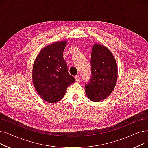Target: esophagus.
I'll return each mask as SVG.
<instances>
[{"mask_svg": "<svg viewBox=\"0 0 148 148\" xmlns=\"http://www.w3.org/2000/svg\"><path fill=\"white\" fill-rule=\"evenodd\" d=\"M75 80H76L77 82L79 81V80H80V75H75Z\"/></svg>", "mask_w": 148, "mask_h": 148, "instance_id": "esophagus-1", "label": "esophagus"}]
</instances>
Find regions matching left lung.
I'll use <instances>...</instances> for the list:
<instances>
[{"mask_svg": "<svg viewBox=\"0 0 148 148\" xmlns=\"http://www.w3.org/2000/svg\"><path fill=\"white\" fill-rule=\"evenodd\" d=\"M91 76L85 83L88 97L98 102L112 92L117 79V65L111 51L106 47L95 44L91 57Z\"/></svg>", "mask_w": 148, "mask_h": 148, "instance_id": "1", "label": "left lung"}]
</instances>
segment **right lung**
Wrapping results in <instances>:
<instances>
[{
	"label": "right lung",
	"instance_id": "add662e5",
	"mask_svg": "<svg viewBox=\"0 0 148 148\" xmlns=\"http://www.w3.org/2000/svg\"><path fill=\"white\" fill-rule=\"evenodd\" d=\"M66 45V42L62 41L46 47L34 63L33 81L36 91L51 103L60 101L69 85L75 82L63 57Z\"/></svg>",
	"mask_w": 148,
	"mask_h": 148
}]
</instances>
